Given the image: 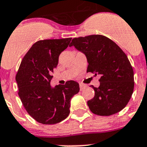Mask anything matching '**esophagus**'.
Listing matches in <instances>:
<instances>
[{
	"label": "esophagus",
	"mask_w": 147,
	"mask_h": 147,
	"mask_svg": "<svg viewBox=\"0 0 147 147\" xmlns=\"http://www.w3.org/2000/svg\"><path fill=\"white\" fill-rule=\"evenodd\" d=\"M86 88V85H84V84H80V91H82V90H84V89Z\"/></svg>",
	"instance_id": "esophagus-1"
}]
</instances>
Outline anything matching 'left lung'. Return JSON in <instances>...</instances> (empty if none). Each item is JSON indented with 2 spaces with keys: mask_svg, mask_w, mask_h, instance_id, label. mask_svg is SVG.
Returning a JSON list of instances; mask_svg holds the SVG:
<instances>
[{
  "mask_svg": "<svg viewBox=\"0 0 147 147\" xmlns=\"http://www.w3.org/2000/svg\"><path fill=\"white\" fill-rule=\"evenodd\" d=\"M74 46L87 57V72L100 75L99 87H91L95 94L87 105L92 113L109 116L127 105L134 90V71L123 50L109 38L92 35L72 39Z\"/></svg>",
  "mask_w": 147,
  "mask_h": 147,
  "instance_id": "obj_1",
  "label": "left lung"
}]
</instances>
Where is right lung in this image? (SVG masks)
I'll list each match as a JSON object with an SVG mask.
<instances>
[{
    "mask_svg": "<svg viewBox=\"0 0 147 147\" xmlns=\"http://www.w3.org/2000/svg\"><path fill=\"white\" fill-rule=\"evenodd\" d=\"M72 38L39 40L34 43L21 61L16 80L18 95L28 113L38 122L54 124L66 119L70 101L80 91L78 82L51 87V74L58 64L60 53Z\"/></svg>",
    "mask_w": 147,
    "mask_h": 147,
    "instance_id": "1",
    "label": "right lung"
}]
</instances>
